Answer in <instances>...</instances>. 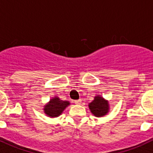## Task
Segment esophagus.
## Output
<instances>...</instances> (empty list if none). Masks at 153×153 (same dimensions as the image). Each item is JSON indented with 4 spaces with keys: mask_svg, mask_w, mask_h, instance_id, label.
<instances>
[{
    "mask_svg": "<svg viewBox=\"0 0 153 153\" xmlns=\"http://www.w3.org/2000/svg\"><path fill=\"white\" fill-rule=\"evenodd\" d=\"M82 102V100H74V103L75 104H81Z\"/></svg>",
    "mask_w": 153,
    "mask_h": 153,
    "instance_id": "1",
    "label": "esophagus"
}]
</instances>
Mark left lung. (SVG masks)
Here are the masks:
<instances>
[{"instance_id": "obj_1", "label": "left lung", "mask_w": 153, "mask_h": 153, "mask_svg": "<svg viewBox=\"0 0 153 153\" xmlns=\"http://www.w3.org/2000/svg\"><path fill=\"white\" fill-rule=\"evenodd\" d=\"M90 111L96 117H103L109 111L108 101L105 100L100 96H96L94 100L88 105Z\"/></svg>"}]
</instances>
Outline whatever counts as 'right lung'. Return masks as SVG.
<instances>
[{"instance_id": "obj_1", "label": "right lung", "mask_w": 153, "mask_h": 153, "mask_svg": "<svg viewBox=\"0 0 153 153\" xmlns=\"http://www.w3.org/2000/svg\"><path fill=\"white\" fill-rule=\"evenodd\" d=\"M69 104L70 102L68 101H63L58 97H54L44 106V112L47 116L56 117L61 115V113Z\"/></svg>"}]
</instances>
